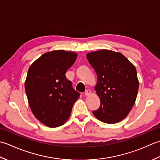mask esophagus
Here are the masks:
<instances>
[{
	"label": "esophagus",
	"mask_w": 160,
	"mask_h": 160,
	"mask_svg": "<svg viewBox=\"0 0 160 160\" xmlns=\"http://www.w3.org/2000/svg\"><path fill=\"white\" fill-rule=\"evenodd\" d=\"M91 94V90H86V92H85V95L86 96H88V95H90V94Z\"/></svg>",
	"instance_id": "obj_1"
}]
</instances>
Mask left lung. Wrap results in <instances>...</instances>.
I'll use <instances>...</instances> for the list:
<instances>
[{
    "label": "left lung",
    "mask_w": 160,
    "mask_h": 160,
    "mask_svg": "<svg viewBox=\"0 0 160 160\" xmlns=\"http://www.w3.org/2000/svg\"><path fill=\"white\" fill-rule=\"evenodd\" d=\"M86 57L97 75L94 90L101 101L93 115L104 123L121 122L131 110L138 95L135 66L120 52L105 49L88 53Z\"/></svg>",
    "instance_id": "8db88e82"
}]
</instances>
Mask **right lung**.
Listing matches in <instances>:
<instances>
[{
	"label": "right lung",
	"mask_w": 160,
	"mask_h": 160,
	"mask_svg": "<svg viewBox=\"0 0 160 160\" xmlns=\"http://www.w3.org/2000/svg\"><path fill=\"white\" fill-rule=\"evenodd\" d=\"M77 54L63 50L43 54L29 68L25 89L29 106L39 122L50 128L64 124L79 93L65 76Z\"/></svg>",
	"instance_id": "1"
}]
</instances>
